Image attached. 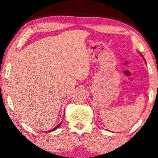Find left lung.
<instances>
[{
    "label": "left lung",
    "mask_w": 158,
    "mask_h": 158,
    "mask_svg": "<svg viewBox=\"0 0 158 158\" xmlns=\"http://www.w3.org/2000/svg\"><path fill=\"white\" fill-rule=\"evenodd\" d=\"M142 57L143 58V56H142ZM143 59H144V58H143ZM144 60H145V59H144Z\"/></svg>",
    "instance_id": "left-lung-1"
}]
</instances>
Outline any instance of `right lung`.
Returning a JSON list of instances; mask_svg holds the SVG:
<instances>
[{
  "mask_svg": "<svg viewBox=\"0 0 158 158\" xmlns=\"http://www.w3.org/2000/svg\"><path fill=\"white\" fill-rule=\"evenodd\" d=\"M61 123H62V121H61V122L60 123H59V125H57V126H56L55 127V128H52V129H51V130H50V131H46V132H51V131H55V130L57 129V128H59V126H60V125L61 124Z\"/></svg>",
  "mask_w": 158,
  "mask_h": 158,
  "instance_id": "right-lung-1",
  "label": "right lung"
}]
</instances>
